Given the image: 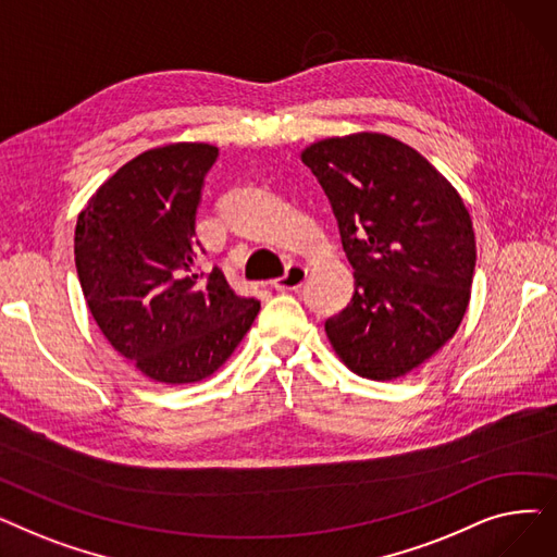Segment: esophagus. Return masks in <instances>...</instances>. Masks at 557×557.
<instances>
[{"label": "esophagus", "mask_w": 557, "mask_h": 557, "mask_svg": "<svg viewBox=\"0 0 557 557\" xmlns=\"http://www.w3.org/2000/svg\"><path fill=\"white\" fill-rule=\"evenodd\" d=\"M307 273L309 271H307V267H302V263H288L286 273L282 277L273 280L271 284L275 290H298L305 284Z\"/></svg>", "instance_id": "esophagus-1"}]
</instances>
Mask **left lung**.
Masks as SVG:
<instances>
[{
  "label": "left lung",
  "instance_id": "left-lung-1",
  "mask_svg": "<svg viewBox=\"0 0 557 557\" xmlns=\"http://www.w3.org/2000/svg\"><path fill=\"white\" fill-rule=\"evenodd\" d=\"M300 158L332 202L355 269V296L327 318V338L359 376L399 379L456 334L470 305V212L441 171L391 135L327 137Z\"/></svg>",
  "mask_w": 557,
  "mask_h": 557
}]
</instances>
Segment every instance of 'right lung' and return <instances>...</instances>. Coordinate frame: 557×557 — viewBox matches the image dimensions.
<instances>
[{
  "instance_id": "1",
  "label": "right lung",
  "mask_w": 557,
  "mask_h": 557,
  "mask_svg": "<svg viewBox=\"0 0 557 557\" xmlns=\"http://www.w3.org/2000/svg\"><path fill=\"white\" fill-rule=\"evenodd\" d=\"M216 156L202 141L144 151L76 221V273L99 330L141 374L169 386L216 372L259 313L221 269L196 271V210Z\"/></svg>"
}]
</instances>
